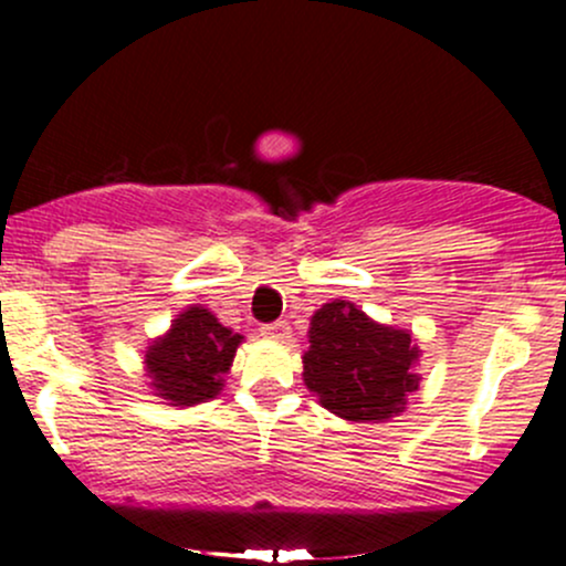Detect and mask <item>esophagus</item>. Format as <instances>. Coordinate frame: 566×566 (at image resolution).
<instances>
[{"mask_svg": "<svg viewBox=\"0 0 566 566\" xmlns=\"http://www.w3.org/2000/svg\"><path fill=\"white\" fill-rule=\"evenodd\" d=\"M261 333L265 337H271V340H282V343L290 340V337H292V329H290V322L287 319H279L274 324H265Z\"/></svg>", "mask_w": 566, "mask_h": 566, "instance_id": "34e87169", "label": "esophagus"}]
</instances>
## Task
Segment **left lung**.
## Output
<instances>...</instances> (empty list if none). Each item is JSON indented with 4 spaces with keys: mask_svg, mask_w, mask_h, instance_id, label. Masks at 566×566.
Listing matches in <instances>:
<instances>
[{
    "mask_svg": "<svg viewBox=\"0 0 566 566\" xmlns=\"http://www.w3.org/2000/svg\"><path fill=\"white\" fill-rule=\"evenodd\" d=\"M311 348L303 356V380L322 407L354 423L386 420L401 412L418 391L412 365L418 348L405 329L375 324L346 301L322 305L311 319Z\"/></svg>",
    "mask_w": 566,
    "mask_h": 566,
    "instance_id": "1",
    "label": "left lung"
}]
</instances>
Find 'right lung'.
<instances>
[{
	"label": "right lung",
	"mask_w": 566,
	"mask_h": 566,
	"mask_svg": "<svg viewBox=\"0 0 566 566\" xmlns=\"http://www.w3.org/2000/svg\"><path fill=\"white\" fill-rule=\"evenodd\" d=\"M242 335L231 333L201 305H191L146 354L151 386L172 405H199L218 396Z\"/></svg>",
	"instance_id": "obj_1"
}]
</instances>
